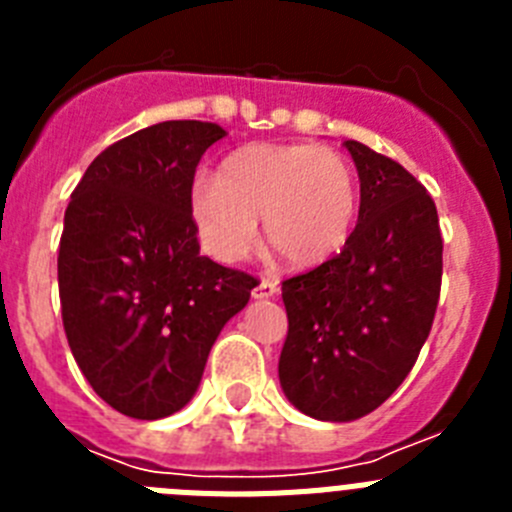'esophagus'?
I'll use <instances>...</instances> for the list:
<instances>
[{"label": "esophagus", "instance_id": "34e87169", "mask_svg": "<svg viewBox=\"0 0 512 512\" xmlns=\"http://www.w3.org/2000/svg\"><path fill=\"white\" fill-rule=\"evenodd\" d=\"M279 292V284L274 282V279L264 277L259 284H256V289H253V300H269V297H274Z\"/></svg>", "mask_w": 512, "mask_h": 512}]
</instances>
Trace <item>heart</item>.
Returning <instances> with one entry per match:
<instances>
[{
  "label": "heart",
  "instance_id": "b5f03b06",
  "mask_svg": "<svg viewBox=\"0 0 512 512\" xmlns=\"http://www.w3.org/2000/svg\"><path fill=\"white\" fill-rule=\"evenodd\" d=\"M202 246L223 264L243 261L259 243L297 269H312L346 248L359 212V182L343 153L312 143H259L228 156L215 182L189 194Z\"/></svg>",
  "mask_w": 512,
  "mask_h": 512
}]
</instances>
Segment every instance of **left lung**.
<instances>
[{"mask_svg": "<svg viewBox=\"0 0 512 512\" xmlns=\"http://www.w3.org/2000/svg\"><path fill=\"white\" fill-rule=\"evenodd\" d=\"M361 182L346 248L282 282L287 341L279 382L310 418L348 423L402 384L431 333L441 295L436 202L397 161L346 140Z\"/></svg>", "mask_w": 512, "mask_h": 512, "instance_id": "8db88e82", "label": "left lung"}]
</instances>
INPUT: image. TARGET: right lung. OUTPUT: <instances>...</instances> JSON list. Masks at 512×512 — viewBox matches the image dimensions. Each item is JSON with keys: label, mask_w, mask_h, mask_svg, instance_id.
Returning a JSON list of instances; mask_svg holds the SVG:
<instances>
[{"label": "right lung", "mask_w": 512, "mask_h": 512, "mask_svg": "<svg viewBox=\"0 0 512 512\" xmlns=\"http://www.w3.org/2000/svg\"><path fill=\"white\" fill-rule=\"evenodd\" d=\"M215 122L169 120L104 148L63 217L58 295L71 354L117 413L158 420L200 387L223 325L256 279L200 256L189 212Z\"/></svg>", "instance_id": "obj_1"}]
</instances>
